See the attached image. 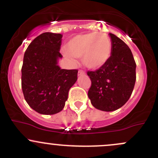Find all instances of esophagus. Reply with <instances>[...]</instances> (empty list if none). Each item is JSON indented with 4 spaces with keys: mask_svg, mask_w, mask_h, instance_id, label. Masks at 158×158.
Masks as SVG:
<instances>
[{
    "mask_svg": "<svg viewBox=\"0 0 158 158\" xmlns=\"http://www.w3.org/2000/svg\"><path fill=\"white\" fill-rule=\"evenodd\" d=\"M84 74H85V72L81 70H79V72H78V75L79 76H82L84 75Z\"/></svg>",
    "mask_w": 158,
    "mask_h": 158,
    "instance_id": "obj_1",
    "label": "esophagus"
}]
</instances>
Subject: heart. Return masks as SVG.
<instances>
[{
	"instance_id": "1",
	"label": "heart",
	"mask_w": 158,
	"mask_h": 158,
	"mask_svg": "<svg viewBox=\"0 0 158 158\" xmlns=\"http://www.w3.org/2000/svg\"><path fill=\"white\" fill-rule=\"evenodd\" d=\"M112 43L105 33L90 32L74 36L63 50L64 56L73 64L76 58L82 57L83 64L89 69H97L104 65L110 59Z\"/></svg>"
}]
</instances>
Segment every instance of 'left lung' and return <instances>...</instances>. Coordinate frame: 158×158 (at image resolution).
I'll use <instances>...</instances> for the list:
<instances>
[{"label": "left lung", "instance_id": "left-lung-1", "mask_svg": "<svg viewBox=\"0 0 158 158\" xmlns=\"http://www.w3.org/2000/svg\"><path fill=\"white\" fill-rule=\"evenodd\" d=\"M109 35L110 59L95 71L87 72L91 81L88 97L94 108L103 111H113L124 106L136 81V63L131 50L119 38Z\"/></svg>", "mask_w": 158, "mask_h": 158}]
</instances>
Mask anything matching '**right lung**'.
I'll use <instances>...</instances> for the list:
<instances>
[{
  "label": "right lung",
  "instance_id": "right-lung-1",
  "mask_svg": "<svg viewBox=\"0 0 158 158\" xmlns=\"http://www.w3.org/2000/svg\"><path fill=\"white\" fill-rule=\"evenodd\" d=\"M62 35L44 32L30 43L23 56L21 88L25 100L38 113L52 115L64 108L78 70L57 64Z\"/></svg>",
  "mask_w": 158,
  "mask_h": 158
}]
</instances>
